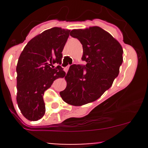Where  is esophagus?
Here are the masks:
<instances>
[{
	"label": "esophagus",
	"mask_w": 148,
	"mask_h": 148,
	"mask_svg": "<svg viewBox=\"0 0 148 148\" xmlns=\"http://www.w3.org/2000/svg\"><path fill=\"white\" fill-rule=\"evenodd\" d=\"M69 66H68L65 67V68H64V71H65V72H66V73H67V71H68V70H69Z\"/></svg>",
	"instance_id": "1"
}]
</instances>
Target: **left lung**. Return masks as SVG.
Here are the masks:
<instances>
[{
    "label": "left lung",
    "mask_w": 148,
    "mask_h": 148,
    "mask_svg": "<svg viewBox=\"0 0 148 148\" xmlns=\"http://www.w3.org/2000/svg\"><path fill=\"white\" fill-rule=\"evenodd\" d=\"M70 36L82 44V59L86 64L70 66L65 77L66 87L60 95L67 104L81 106L99 99L112 85L123 62V49L99 26L74 29Z\"/></svg>",
    "instance_id": "8db88e82"
}]
</instances>
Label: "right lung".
Here are the masks:
<instances>
[{"label": "right lung", "instance_id": "1", "mask_svg": "<svg viewBox=\"0 0 148 148\" xmlns=\"http://www.w3.org/2000/svg\"><path fill=\"white\" fill-rule=\"evenodd\" d=\"M69 32L59 27L46 30L28 41L19 56L16 100L22 114L28 120H38L44 115V92L55 79L65 76L60 64ZM54 63L60 65L53 69Z\"/></svg>", "mask_w": 148, "mask_h": 148}]
</instances>
